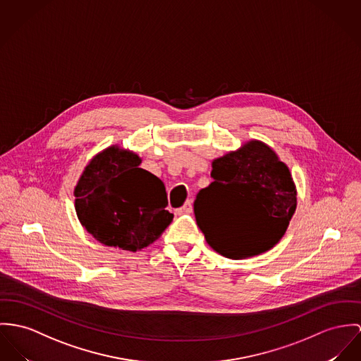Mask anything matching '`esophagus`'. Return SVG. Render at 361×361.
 <instances>
[{
    "label": "esophagus",
    "instance_id": "34e87169",
    "mask_svg": "<svg viewBox=\"0 0 361 361\" xmlns=\"http://www.w3.org/2000/svg\"><path fill=\"white\" fill-rule=\"evenodd\" d=\"M191 212H192V202H191V200H187V202L183 204V207L177 209V213H178V214H190Z\"/></svg>",
    "mask_w": 361,
    "mask_h": 361
}]
</instances>
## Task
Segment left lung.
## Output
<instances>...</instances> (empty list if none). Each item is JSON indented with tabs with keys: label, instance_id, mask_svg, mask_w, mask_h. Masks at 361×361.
Wrapping results in <instances>:
<instances>
[{
	"label": "left lung",
	"instance_id": "obj_1",
	"mask_svg": "<svg viewBox=\"0 0 361 361\" xmlns=\"http://www.w3.org/2000/svg\"><path fill=\"white\" fill-rule=\"evenodd\" d=\"M214 181L194 202L196 224L207 243L226 258L240 259L272 249L297 207L288 167L261 141L213 162Z\"/></svg>",
	"mask_w": 361,
	"mask_h": 361
}]
</instances>
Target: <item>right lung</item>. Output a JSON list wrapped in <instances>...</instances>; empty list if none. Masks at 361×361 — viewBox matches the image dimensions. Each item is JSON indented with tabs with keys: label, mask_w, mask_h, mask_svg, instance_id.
Masks as SVG:
<instances>
[{
	"label": "right lung",
	"mask_w": 361,
	"mask_h": 361,
	"mask_svg": "<svg viewBox=\"0 0 361 361\" xmlns=\"http://www.w3.org/2000/svg\"><path fill=\"white\" fill-rule=\"evenodd\" d=\"M140 164L136 154L110 147L85 167L75 187L80 221L106 246L144 249L173 220L165 184Z\"/></svg>",
	"instance_id": "right-lung-1"
}]
</instances>
